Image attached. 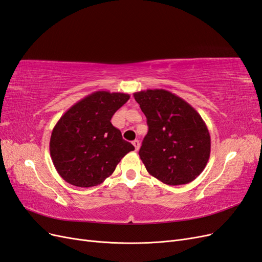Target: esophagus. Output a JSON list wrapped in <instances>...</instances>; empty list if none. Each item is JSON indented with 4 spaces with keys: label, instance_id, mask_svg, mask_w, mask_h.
Returning <instances> with one entry per match:
<instances>
[{
    "label": "esophagus",
    "instance_id": "esophagus-1",
    "mask_svg": "<svg viewBox=\"0 0 262 262\" xmlns=\"http://www.w3.org/2000/svg\"><path fill=\"white\" fill-rule=\"evenodd\" d=\"M132 144L134 145V147H136V150H139V148H140V141L139 140H134L132 142Z\"/></svg>",
    "mask_w": 262,
    "mask_h": 262
}]
</instances>
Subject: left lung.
<instances>
[{"label": "left lung", "mask_w": 262, "mask_h": 262, "mask_svg": "<svg viewBox=\"0 0 262 262\" xmlns=\"http://www.w3.org/2000/svg\"><path fill=\"white\" fill-rule=\"evenodd\" d=\"M133 96L147 119L148 132L139 155L149 175L169 186L194 180L211 152L210 133L201 116L168 91L146 90Z\"/></svg>", "instance_id": "obj_1"}]
</instances>
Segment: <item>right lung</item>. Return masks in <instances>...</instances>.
Here are the masks:
<instances>
[{
    "label": "right lung",
    "mask_w": 262,
    "mask_h": 262,
    "mask_svg": "<svg viewBox=\"0 0 262 262\" xmlns=\"http://www.w3.org/2000/svg\"><path fill=\"white\" fill-rule=\"evenodd\" d=\"M129 98V94L97 91L59 119L51 133L50 155L58 173L69 184L82 188L100 185L134 149L110 122Z\"/></svg>",
    "instance_id": "obj_1"
}]
</instances>
